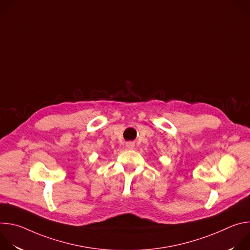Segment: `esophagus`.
Instances as JSON below:
<instances>
[{
    "instance_id": "34e87169",
    "label": "esophagus",
    "mask_w": 250,
    "mask_h": 250,
    "mask_svg": "<svg viewBox=\"0 0 250 250\" xmlns=\"http://www.w3.org/2000/svg\"><path fill=\"white\" fill-rule=\"evenodd\" d=\"M126 146H127L128 148H130V149H131V148H133V146H133V144H127V145H126Z\"/></svg>"
}]
</instances>
